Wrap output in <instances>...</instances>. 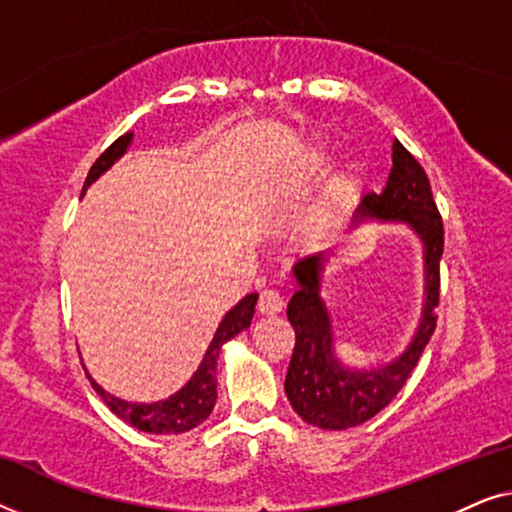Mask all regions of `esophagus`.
Wrapping results in <instances>:
<instances>
[{"label": "esophagus", "instance_id": "obj_1", "mask_svg": "<svg viewBox=\"0 0 512 512\" xmlns=\"http://www.w3.org/2000/svg\"><path fill=\"white\" fill-rule=\"evenodd\" d=\"M282 307H284L282 293L275 291V289L261 291V296H258V312H261V314H277V312H282Z\"/></svg>", "mask_w": 512, "mask_h": 512}]
</instances>
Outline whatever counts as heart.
<instances>
[{"instance_id":"1","label":"heart","mask_w":512,"mask_h":512,"mask_svg":"<svg viewBox=\"0 0 512 512\" xmlns=\"http://www.w3.org/2000/svg\"><path fill=\"white\" fill-rule=\"evenodd\" d=\"M321 163H324V156H321V153H314L307 167H310V170H317V167H321ZM352 188H354V181L352 177H347V174H340V177L331 179V184L326 188V207L328 209L340 207L342 202L352 195Z\"/></svg>"}]
</instances>
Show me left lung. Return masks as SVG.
<instances>
[{
  "label": "left lung",
  "mask_w": 512,
  "mask_h": 512,
  "mask_svg": "<svg viewBox=\"0 0 512 512\" xmlns=\"http://www.w3.org/2000/svg\"><path fill=\"white\" fill-rule=\"evenodd\" d=\"M387 186L382 193L361 198L354 221L366 216L380 221H405L424 242L426 300L422 321L408 349L396 361L375 370H349L333 356V328L324 300L319 296V272L324 254L307 256L293 265L298 291L289 300V317L296 331L284 391L293 410L307 424L328 431L352 429L368 422L394 401L408 382L426 342L436 331V307L440 300V256H443V219L433 200L429 177L417 158L394 142Z\"/></svg>",
  "instance_id": "obj_1"
}]
</instances>
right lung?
Instances as JSON below:
<instances>
[{
  "label": "right lung",
  "instance_id": "add662e5",
  "mask_svg": "<svg viewBox=\"0 0 512 512\" xmlns=\"http://www.w3.org/2000/svg\"><path fill=\"white\" fill-rule=\"evenodd\" d=\"M130 142H132V132H125L123 137H118L116 142L95 160L86 177V184H83V191H86V188L93 184L102 172H107L109 167L114 165L125 151H128ZM256 300H258L256 293H249V296H244L240 303H237L233 310L223 317V321L214 333L212 345H209L205 359L200 363V368L195 370V375L186 382V387L179 389L177 394L167 398V401L128 403L107 394V391H104L100 384L86 373L88 380L93 384L97 394L102 396V401L109 405V410L139 431L160 433V436H165V433L191 431L212 415L214 403H216V361H219L221 345L223 342H228L230 338H235L237 333L244 331V328L251 324Z\"/></svg>",
  "mask_w": 512,
  "mask_h": 512
}]
</instances>
